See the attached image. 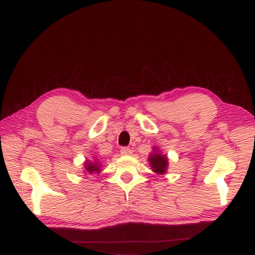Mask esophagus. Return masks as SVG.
Listing matches in <instances>:
<instances>
[{
	"label": "esophagus",
	"instance_id": "1",
	"mask_svg": "<svg viewBox=\"0 0 255 255\" xmlns=\"http://www.w3.org/2000/svg\"><path fill=\"white\" fill-rule=\"evenodd\" d=\"M121 153H122L123 155H130V154L132 153V150L129 149V148L124 147V148L121 149Z\"/></svg>",
	"mask_w": 255,
	"mask_h": 255
}]
</instances>
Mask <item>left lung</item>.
Listing matches in <instances>:
<instances>
[{"mask_svg":"<svg viewBox=\"0 0 255 255\" xmlns=\"http://www.w3.org/2000/svg\"><path fill=\"white\" fill-rule=\"evenodd\" d=\"M149 163L151 169L154 173L159 175L165 174L167 166H169V159L165 154H163L161 152V150H159V148L153 147L152 152L149 155Z\"/></svg>","mask_w":255,"mask_h":255,"instance_id":"obj_1","label":"left lung"}]
</instances>
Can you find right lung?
Masks as SVG:
<instances>
[{"instance_id": "obj_1", "label": "right lung", "mask_w": 255, "mask_h": 255, "mask_svg": "<svg viewBox=\"0 0 255 255\" xmlns=\"http://www.w3.org/2000/svg\"><path fill=\"white\" fill-rule=\"evenodd\" d=\"M84 173H90V174H99V173L102 171V164L101 161L96 158V156H93L92 160H85L84 162Z\"/></svg>"}]
</instances>
